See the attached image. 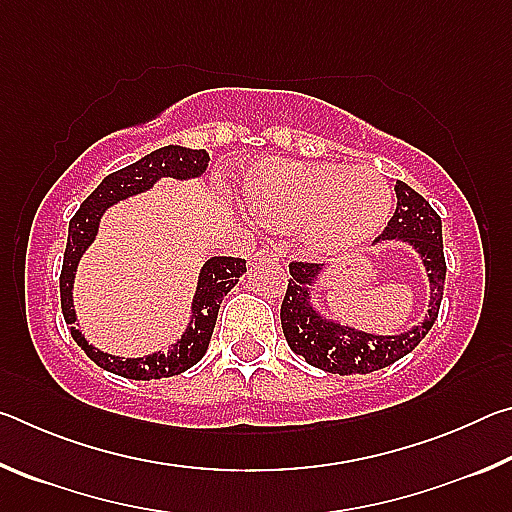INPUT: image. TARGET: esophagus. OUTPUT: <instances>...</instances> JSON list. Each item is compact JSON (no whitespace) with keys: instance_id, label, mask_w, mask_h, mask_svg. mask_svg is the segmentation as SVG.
Wrapping results in <instances>:
<instances>
[{"instance_id":"obj_1","label":"esophagus","mask_w":512,"mask_h":512,"mask_svg":"<svg viewBox=\"0 0 512 512\" xmlns=\"http://www.w3.org/2000/svg\"><path fill=\"white\" fill-rule=\"evenodd\" d=\"M250 264L259 266V264H280V255L273 253V250H259L253 257H250Z\"/></svg>"}]
</instances>
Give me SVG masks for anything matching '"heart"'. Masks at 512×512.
<instances>
[{
	"label": "heart",
	"mask_w": 512,
	"mask_h": 512,
	"mask_svg": "<svg viewBox=\"0 0 512 512\" xmlns=\"http://www.w3.org/2000/svg\"><path fill=\"white\" fill-rule=\"evenodd\" d=\"M248 210L271 228H298L320 255L350 253L375 239L393 212V192L372 169L268 158L244 180Z\"/></svg>",
	"instance_id": "obj_1"
}]
</instances>
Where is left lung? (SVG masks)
<instances>
[{
	"instance_id": "obj_1",
	"label": "left lung",
	"mask_w": 512,
	"mask_h": 512,
	"mask_svg": "<svg viewBox=\"0 0 512 512\" xmlns=\"http://www.w3.org/2000/svg\"><path fill=\"white\" fill-rule=\"evenodd\" d=\"M395 194L397 210L388 221L384 235L377 237V244L402 241L420 255L429 277V314L420 325L402 334H370L341 325L339 320L320 314L311 298L314 293L311 287H316L323 266L293 262L289 264L291 280L280 309L282 332L287 336L289 348L305 357L309 366L332 375H354V372L368 375L406 357L436 323L447 273L443 223L436 210L406 183H397Z\"/></svg>"
}]
</instances>
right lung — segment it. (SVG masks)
<instances>
[{"instance_id": "add662e5", "label": "right lung", "mask_w": 512, "mask_h": 512, "mask_svg": "<svg viewBox=\"0 0 512 512\" xmlns=\"http://www.w3.org/2000/svg\"><path fill=\"white\" fill-rule=\"evenodd\" d=\"M210 155L205 149H185V146H162V149L144 155L128 167L110 173L101 180V185L85 198L81 203L79 212L69 221L67 232V248L63 257V271H60V307H63L65 323L69 325L74 341L81 345L85 354L97 363L99 368L115 372L119 377L126 379H162L173 377L180 372L189 370L203 359L210 345L216 316H219V307L223 296L239 282V277L246 273V262L239 257H210L203 264L201 273H198L196 293L192 300V316H189L187 329L183 336L171 345L167 352H153L146 357L137 359H124L115 357V354L101 352L88 343V339L81 334L79 323H76L74 311V277L76 266H79L81 257L88 246L94 241L99 232V221L106 214L110 205L126 198L137 196L158 183L160 178H176V180H189L201 178Z\"/></svg>"}]
</instances>
